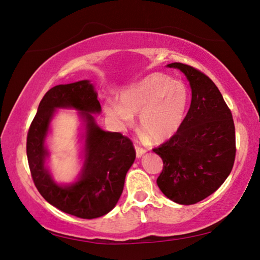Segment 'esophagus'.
Masks as SVG:
<instances>
[{
    "label": "esophagus",
    "instance_id": "esophagus-1",
    "mask_svg": "<svg viewBox=\"0 0 260 260\" xmlns=\"http://www.w3.org/2000/svg\"><path fill=\"white\" fill-rule=\"evenodd\" d=\"M135 151H136V158H141L146 152L143 148H140L138 145H135Z\"/></svg>",
    "mask_w": 260,
    "mask_h": 260
}]
</instances>
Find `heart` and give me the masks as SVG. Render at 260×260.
Returning a JSON list of instances; mask_svg holds the SVG:
<instances>
[{"instance_id":"heart-1","label":"heart","mask_w":260,"mask_h":260,"mask_svg":"<svg viewBox=\"0 0 260 260\" xmlns=\"http://www.w3.org/2000/svg\"><path fill=\"white\" fill-rule=\"evenodd\" d=\"M119 102L105 107L107 116L118 128L131 127L134 116L139 115L140 128L146 138L161 143L181 131L190 105V92L182 81L153 73L125 89Z\"/></svg>"}]
</instances>
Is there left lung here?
<instances>
[{
  "mask_svg": "<svg viewBox=\"0 0 260 260\" xmlns=\"http://www.w3.org/2000/svg\"><path fill=\"white\" fill-rule=\"evenodd\" d=\"M191 86L192 100L181 131L153 149L164 161L157 184L179 205L212 194L230 175L235 159V127L231 110L211 79L191 66L173 62Z\"/></svg>",
  "mask_w": 260,
  "mask_h": 260,
  "instance_id": "8db88e82",
  "label": "left lung"
}]
</instances>
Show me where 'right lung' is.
Returning a JSON list of instances; mask_svg holds the SVG:
<instances>
[{"label":"right lung","mask_w":260,"mask_h":260,"mask_svg":"<svg viewBox=\"0 0 260 260\" xmlns=\"http://www.w3.org/2000/svg\"><path fill=\"white\" fill-rule=\"evenodd\" d=\"M56 109L77 110L84 126L83 166L69 184L56 183L46 167L49 153L45 141ZM100 112L95 87L87 79L56 85L42 99L27 135L28 165L37 190L50 205L79 218H98L115 208L135 160L129 139L96 124L93 114Z\"/></svg>","instance_id":"obj_1"}]
</instances>
